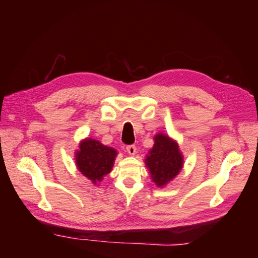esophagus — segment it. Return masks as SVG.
Masks as SVG:
<instances>
[{
  "mask_svg": "<svg viewBox=\"0 0 258 258\" xmlns=\"http://www.w3.org/2000/svg\"><path fill=\"white\" fill-rule=\"evenodd\" d=\"M126 151H127V153H128L129 155L134 156V155L136 154V152H137V148H136L135 145H128V146L126 147Z\"/></svg>",
  "mask_w": 258,
  "mask_h": 258,
  "instance_id": "34e87169",
  "label": "esophagus"
}]
</instances>
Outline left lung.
I'll list each match as a JSON object with an SVG mask.
<instances>
[{
    "instance_id": "obj_1",
    "label": "left lung",
    "mask_w": 258,
    "mask_h": 258,
    "mask_svg": "<svg viewBox=\"0 0 258 258\" xmlns=\"http://www.w3.org/2000/svg\"><path fill=\"white\" fill-rule=\"evenodd\" d=\"M144 162L152 181L162 188L181 172L184 157L175 140L159 132L154 137V145L148 151Z\"/></svg>"
}]
</instances>
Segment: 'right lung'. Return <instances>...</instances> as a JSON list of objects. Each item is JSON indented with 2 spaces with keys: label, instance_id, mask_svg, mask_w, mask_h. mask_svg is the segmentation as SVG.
<instances>
[{
  "label": "right lung",
  "instance_id": "1",
  "mask_svg": "<svg viewBox=\"0 0 258 258\" xmlns=\"http://www.w3.org/2000/svg\"><path fill=\"white\" fill-rule=\"evenodd\" d=\"M117 154L115 148L106 146L96 139L86 138L80 142L74 159L77 170L93 185H99L104 175L112 171Z\"/></svg>",
  "mask_w": 258,
  "mask_h": 258
}]
</instances>
